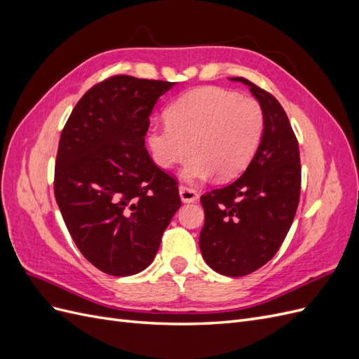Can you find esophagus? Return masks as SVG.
<instances>
[{
  "label": "esophagus",
  "instance_id": "34e87169",
  "mask_svg": "<svg viewBox=\"0 0 359 359\" xmlns=\"http://www.w3.org/2000/svg\"><path fill=\"white\" fill-rule=\"evenodd\" d=\"M180 198H181L182 202L190 203V202L198 201V199H199V194L196 193V190H193V189H190V187L181 186V187H180Z\"/></svg>",
  "mask_w": 359,
  "mask_h": 359
}]
</instances>
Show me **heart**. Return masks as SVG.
I'll return each instance as SVG.
<instances>
[{
	"label": "heart",
	"instance_id": "obj_1",
	"mask_svg": "<svg viewBox=\"0 0 359 359\" xmlns=\"http://www.w3.org/2000/svg\"><path fill=\"white\" fill-rule=\"evenodd\" d=\"M166 123L148 130V147L161 169H182L189 182L231 180L253 160L265 130L264 107L252 97L202 86L182 94L166 109Z\"/></svg>",
	"mask_w": 359,
	"mask_h": 359
}]
</instances>
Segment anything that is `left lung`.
Here are the masks:
<instances>
[{"label":"left lung","mask_w":359,"mask_h":359,"mask_svg":"<svg viewBox=\"0 0 359 359\" xmlns=\"http://www.w3.org/2000/svg\"><path fill=\"white\" fill-rule=\"evenodd\" d=\"M264 107L265 130L243 175L202 194L205 223L199 247L219 274L243 277L274 257L295 219L299 191V148L287 115L274 95L244 78Z\"/></svg>","instance_id":"8db88e82"}]
</instances>
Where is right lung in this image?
Instances as JSON below:
<instances>
[{
    "label": "right lung",
    "mask_w": 359,
    "mask_h": 359,
    "mask_svg": "<svg viewBox=\"0 0 359 359\" xmlns=\"http://www.w3.org/2000/svg\"><path fill=\"white\" fill-rule=\"evenodd\" d=\"M173 85L112 76L82 95L62 128L55 199L81 253L109 276L153 262L181 206L177 181L145 148L149 115Z\"/></svg>",
    "instance_id": "right-lung-1"
}]
</instances>
